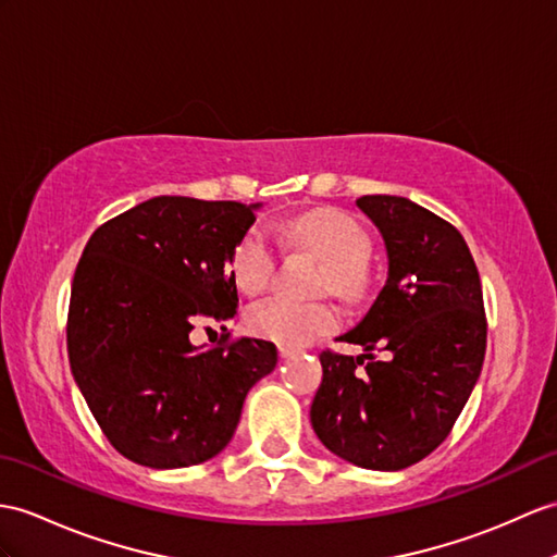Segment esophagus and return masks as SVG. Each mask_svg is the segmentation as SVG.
Here are the masks:
<instances>
[{
  "instance_id": "esophagus-1",
  "label": "esophagus",
  "mask_w": 557,
  "mask_h": 557,
  "mask_svg": "<svg viewBox=\"0 0 557 557\" xmlns=\"http://www.w3.org/2000/svg\"><path fill=\"white\" fill-rule=\"evenodd\" d=\"M278 355H281V359H290V357H295V349L293 347H278Z\"/></svg>"
}]
</instances>
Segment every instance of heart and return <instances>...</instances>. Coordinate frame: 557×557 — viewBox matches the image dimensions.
Returning a JSON list of instances; mask_svg holds the SVG:
<instances>
[{
  "mask_svg": "<svg viewBox=\"0 0 557 557\" xmlns=\"http://www.w3.org/2000/svg\"><path fill=\"white\" fill-rule=\"evenodd\" d=\"M286 234L325 262L321 290H333L347 300H355L363 293V260L371 250V240L355 216L341 210H317L293 222ZM276 262L278 248L274 234L267 224H255L236 243L228 269L243 293L257 295L274 278ZM337 321L341 314L331 302L300 305L283 297H267L246 311L248 331L281 347H305L314 337L333 331Z\"/></svg>",
  "mask_w": 557,
  "mask_h": 557,
  "instance_id": "b5f03b06",
  "label": "heart"
}]
</instances>
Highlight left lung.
<instances>
[{
    "mask_svg": "<svg viewBox=\"0 0 557 557\" xmlns=\"http://www.w3.org/2000/svg\"><path fill=\"white\" fill-rule=\"evenodd\" d=\"M381 228L387 281L341 341L361 357L323 349L311 428L325 449L369 470H404L449 437L478 383L486 317L478 267L458 228L399 196H361ZM386 351L385 360L370 355Z\"/></svg>",
    "mask_w": 557,
    "mask_h": 557,
    "instance_id": "left-lung-1",
    "label": "left lung"
}]
</instances>
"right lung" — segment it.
I'll use <instances>...</instances> for the list:
<instances>
[{
  "label": "right lung",
  "instance_id": "1",
  "mask_svg": "<svg viewBox=\"0 0 557 557\" xmlns=\"http://www.w3.org/2000/svg\"><path fill=\"white\" fill-rule=\"evenodd\" d=\"M255 208L158 196L101 224L79 257L67 359L106 440L134 463L168 470L216 456L248 389L274 371V343L188 341L196 325L236 317L228 260Z\"/></svg>",
  "mask_w": 557,
  "mask_h": 557
}]
</instances>
